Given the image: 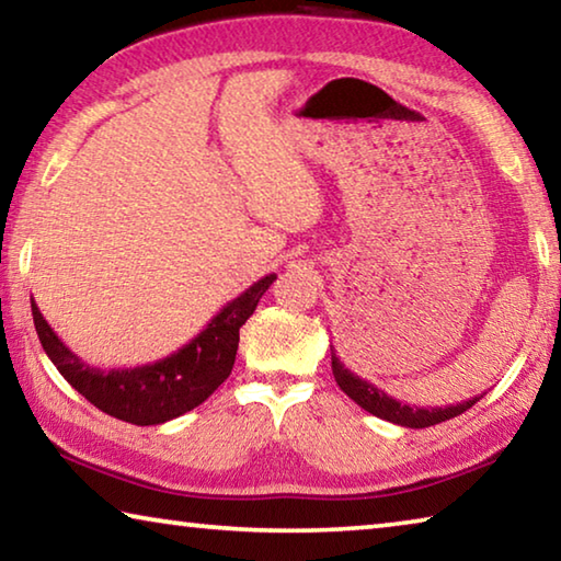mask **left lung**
I'll use <instances>...</instances> for the list:
<instances>
[{
  "instance_id": "8db88e82",
  "label": "left lung",
  "mask_w": 561,
  "mask_h": 561,
  "mask_svg": "<svg viewBox=\"0 0 561 561\" xmlns=\"http://www.w3.org/2000/svg\"><path fill=\"white\" fill-rule=\"evenodd\" d=\"M331 371L341 391H344L351 401H356L364 411L374 413L376 417H383L388 423L403 425V428H428V425H438L443 421H450V417L460 415L480 401L482 396H474L470 401H462L458 405H445V408H423V405H408L396 401L393 396H388L381 388L364 381V378L356 376L354 371L341 364V358L334 354V346H331Z\"/></svg>"
}]
</instances>
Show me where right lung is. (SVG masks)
<instances>
[{
	"instance_id": "obj_1",
	"label": "right lung",
	"mask_w": 561,
	"mask_h": 561,
	"mask_svg": "<svg viewBox=\"0 0 561 561\" xmlns=\"http://www.w3.org/2000/svg\"><path fill=\"white\" fill-rule=\"evenodd\" d=\"M277 274H267L227 301L183 348L133 368H96L64 344L32 299L36 334L59 374L99 411L133 425H160L201 405L232 374L240 329Z\"/></svg>"
}]
</instances>
